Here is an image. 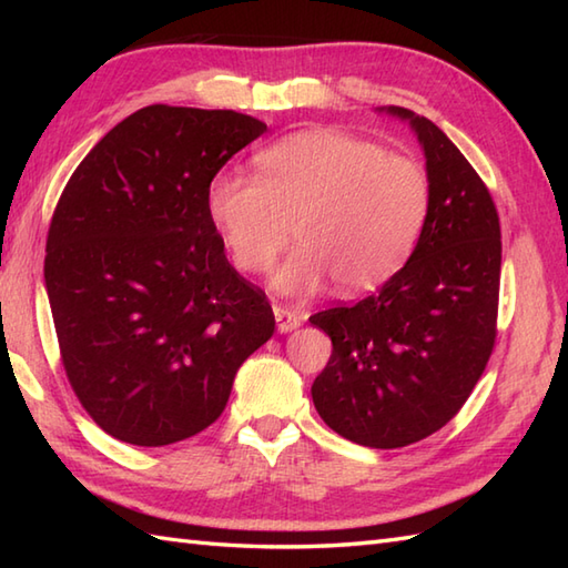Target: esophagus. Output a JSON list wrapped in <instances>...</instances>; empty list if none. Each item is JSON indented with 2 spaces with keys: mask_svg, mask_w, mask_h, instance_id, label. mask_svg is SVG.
<instances>
[{
  "mask_svg": "<svg viewBox=\"0 0 568 568\" xmlns=\"http://www.w3.org/2000/svg\"><path fill=\"white\" fill-rule=\"evenodd\" d=\"M273 315L277 322V332L285 334V332H293L300 327V322H303V315L295 312L293 307H285V305H273Z\"/></svg>",
  "mask_w": 568,
  "mask_h": 568,
  "instance_id": "1",
  "label": "esophagus"
}]
</instances>
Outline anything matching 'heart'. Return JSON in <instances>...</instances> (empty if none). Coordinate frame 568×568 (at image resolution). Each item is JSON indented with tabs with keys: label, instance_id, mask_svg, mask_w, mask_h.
Returning a JSON list of instances; mask_svg holds the SVG:
<instances>
[{
	"label": "heart",
	"instance_id": "heart-1",
	"mask_svg": "<svg viewBox=\"0 0 568 568\" xmlns=\"http://www.w3.org/2000/svg\"><path fill=\"white\" fill-rule=\"evenodd\" d=\"M258 175L220 171L207 216L244 273L271 268L293 236L300 246L273 275L285 295H310L327 277L366 293L413 253L429 210V178L413 155L344 131H303L256 155Z\"/></svg>",
	"mask_w": 568,
	"mask_h": 568
}]
</instances>
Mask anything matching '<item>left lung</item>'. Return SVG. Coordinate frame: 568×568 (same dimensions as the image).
<instances>
[{"label":"left lung","mask_w":568,"mask_h":568,"mask_svg":"<svg viewBox=\"0 0 568 568\" xmlns=\"http://www.w3.org/2000/svg\"><path fill=\"white\" fill-rule=\"evenodd\" d=\"M425 149L429 210L413 256L378 293L310 322L332 356L312 383L344 439L397 449L442 429L484 376L498 334L500 220L484 180L427 116L405 106Z\"/></svg>","instance_id":"left-lung-1"}]
</instances>
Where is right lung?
Masks as SVG:
<instances>
[{"label":"right lung","instance_id":"1","mask_svg":"<svg viewBox=\"0 0 568 568\" xmlns=\"http://www.w3.org/2000/svg\"><path fill=\"white\" fill-rule=\"evenodd\" d=\"M265 124L151 104L70 175L45 239V291L70 388L114 439L165 446L224 413L273 336L268 297L224 256L210 180Z\"/></svg>","mask_w":568,"mask_h":568}]
</instances>
